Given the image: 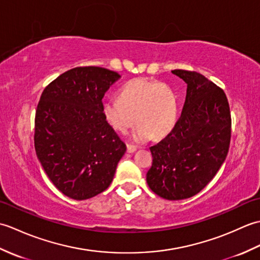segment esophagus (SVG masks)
Instances as JSON below:
<instances>
[{"instance_id":"34e87169","label":"esophagus","mask_w":260,"mask_h":260,"mask_svg":"<svg viewBox=\"0 0 260 260\" xmlns=\"http://www.w3.org/2000/svg\"><path fill=\"white\" fill-rule=\"evenodd\" d=\"M135 151H136V146L131 145V144H127V152H128V153H134Z\"/></svg>"}]
</instances>
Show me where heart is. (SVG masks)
<instances>
[{
    "mask_svg": "<svg viewBox=\"0 0 260 260\" xmlns=\"http://www.w3.org/2000/svg\"><path fill=\"white\" fill-rule=\"evenodd\" d=\"M103 115L107 123L120 133L139 124L133 140L144 143L167 136L176 121L178 96L169 85L157 80L134 79L120 88L119 98L104 101Z\"/></svg>",
    "mask_w": 260,
    "mask_h": 260,
    "instance_id": "obj_1",
    "label": "heart"
}]
</instances>
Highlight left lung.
<instances>
[{"instance_id":"8db88e82","label":"left lung","mask_w":260,"mask_h":260,"mask_svg":"<svg viewBox=\"0 0 260 260\" xmlns=\"http://www.w3.org/2000/svg\"><path fill=\"white\" fill-rule=\"evenodd\" d=\"M172 74L186 82L185 103L173 129L150 147L153 163L146 182L158 197L183 200L200 192L223 164L231 116L224 91L203 75L182 69Z\"/></svg>"}]
</instances>
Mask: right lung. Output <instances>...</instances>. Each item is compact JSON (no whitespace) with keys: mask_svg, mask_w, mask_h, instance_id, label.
<instances>
[{"mask_svg":"<svg viewBox=\"0 0 260 260\" xmlns=\"http://www.w3.org/2000/svg\"><path fill=\"white\" fill-rule=\"evenodd\" d=\"M120 76L102 67L66 71L43 90L35 119V147L48 178L75 200L110 185L125 143L103 115V98Z\"/></svg>","mask_w":260,"mask_h":260,"instance_id":"add662e5","label":"right lung"}]
</instances>
